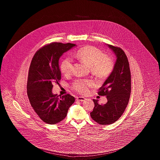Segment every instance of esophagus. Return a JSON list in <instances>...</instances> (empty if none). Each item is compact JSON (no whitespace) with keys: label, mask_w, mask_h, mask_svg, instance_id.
I'll return each mask as SVG.
<instances>
[{"label":"esophagus","mask_w":160,"mask_h":160,"mask_svg":"<svg viewBox=\"0 0 160 160\" xmlns=\"http://www.w3.org/2000/svg\"><path fill=\"white\" fill-rule=\"evenodd\" d=\"M85 99H86V98H84V97H77V100L78 101H85Z\"/></svg>","instance_id":"1"}]
</instances>
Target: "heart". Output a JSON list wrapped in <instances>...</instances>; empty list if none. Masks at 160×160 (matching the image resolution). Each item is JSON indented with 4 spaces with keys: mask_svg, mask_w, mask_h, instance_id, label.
<instances>
[{
    "mask_svg": "<svg viewBox=\"0 0 160 160\" xmlns=\"http://www.w3.org/2000/svg\"><path fill=\"white\" fill-rule=\"evenodd\" d=\"M74 57L78 61L90 66L92 74L101 79L108 76L114 67L113 59L105 55L100 49L93 46H85L81 48L77 52ZM72 68V63L69 58H65L61 61L59 69L63 76H69ZM92 85L93 82L91 80L77 79L72 84V88L81 94H86Z\"/></svg>",
    "mask_w": 160,
    "mask_h": 160,
    "instance_id": "1",
    "label": "heart"
}]
</instances>
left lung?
Wrapping results in <instances>:
<instances>
[{"label": "left lung", "mask_w": 160, "mask_h": 160, "mask_svg": "<svg viewBox=\"0 0 160 160\" xmlns=\"http://www.w3.org/2000/svg\"><path fill=\"white\" fill-rule=\"evenodd\" d=\"M114 53L116 61L110 76L99 88L98 95L106 96L107 102L99 104L93 99L95 107L91 116L101 125L116 122L123 113L131 94V72L129 62L125 52L119 47L107 45Z\"/></svg>", "instance_id": "obj_1"}]
</instances>
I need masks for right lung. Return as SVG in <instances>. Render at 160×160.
<instances>
[{
    "label": "right lung",
    "instance_id": "obj_1",
    "mask_svg": "<svg viewBox=\"0 0 160 160\" xmlns=\"http://www.w3.org/2000/svg\"><path fill=\"white\" fill-rule=\"evenodd\" d=\"M76 46L74 44L53 42L38 50L31 62L27 83L31 106L40 119L56 124L65 118L75 98L69 94L59 98L52 93L53 84L61 79L59 61L62 54Z\"/></svg>",
    "mask_w": 160,
    "mask_h": 160
}]
</instances>
